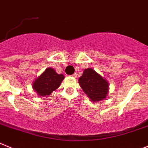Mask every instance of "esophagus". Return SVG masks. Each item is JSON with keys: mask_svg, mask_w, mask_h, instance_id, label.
<instances>
[{"mask_svg": "<svg viewBox=\"0 0 148 148\" xmlns=\"http://www.w3.org/2000/svg\"><path fill=\"white\" fill-rule=\"evenodd\" d=\"M72 77H77V74H76V73H74V74H72Z\"/></svg>", "mask_w": 148, "mask_h": 148, "instance_id": "esophagus-1", "label": "esophagus"}]
</instances>
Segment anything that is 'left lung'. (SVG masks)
<instances>
[{"instance_id":"1","label":"left lung","mask_w":148,"mask_h":148,"mask_svg":"<svg viewBox=\"0 0 148 148\" xmlns=\"http://www.w3.org/2000/svg\"><path fill=\"white\" fill-rule=\"evenodd\" d=\"M83 91L94 102L105 99L108 91V83L94 69H87L79 78Z\"/></svg>"}]
</instances>
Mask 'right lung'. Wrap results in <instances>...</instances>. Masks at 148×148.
Instances as JSON below:
<instances>
[{"label":"right lung","instance_id":"add662e5","mask_svg":"<svg viewBox=\"0 0 148 148\" xmlns=\"http://www.w3.org/2000/svg\"><path fill=\"white\" fill-rule=\"evenodd\" d=\"M63 79L64 76L62 74H57L54 69L48 68L34 80L33 88L40 96H48L58 88Z\"/></svg>","mask_w":148,"mask_h":148}]
</instances>
